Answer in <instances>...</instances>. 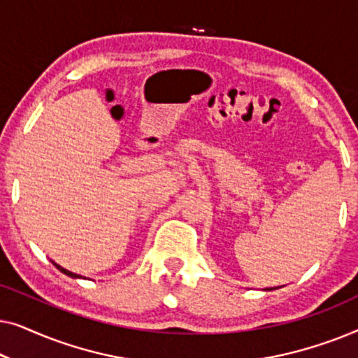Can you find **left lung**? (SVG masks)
Instances as JSON below:
<instances>
[{
	"mask_svg": "<svg viewBox=\"0 0 358 358\" xmlns=\"http://www.w3.org/2000/svg\"><path fill=\"white\" fill-rule=\"evenodd\" d=\"M275 288H278V287H275ZM266 290H273V288H266Z\"/></svg>",
	"mask_w": 358,
	"mask_h": 358,
	"instance_id": "8db88e82",
	"label": "left lung"
}]
</instances>
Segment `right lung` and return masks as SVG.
Listing matches in <instances>:
<instances>
[{"label":"right lung","mask_w":358,"mask_h":358,"mask_svg":"<svg viewBox=\"0 0 358 358\" xmlns=\"http://www.w3.org/2000/svg\"><path fill=\"white\" fill-rule=\"evenodd\" d=\"M53 262V261H52ZM53 266H55L58 271H60L62 273H65V275H68V277H71V278H85V277H81V275H78V273H75V272H70V271H66V268H63L62 266H58L57 262H53Z\"/></svg>","instance_id":"right-lung-1"}]
</instances>
